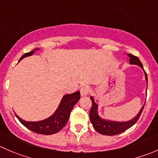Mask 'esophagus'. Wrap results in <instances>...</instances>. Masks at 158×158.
I'll return each mask as SVG.
<instances>
[{
  "instance_id": "esophagus-1",
  "label": "esophagus",
  "mask_w": 158,
  "mask_h": 158,
  "mask_svg": "<svg viewBox=\"0 0 158 158\" xmlns=\"http://www.w3.org/2000/svg\"><path fill=\"white\" fill-rule=\"evenodd\" d=\"M90 91H91V89H90V87L89 86V85H83V86H82L80 88L81 96H87V95L90 93Z\"/></svg>"
}]
</instances>
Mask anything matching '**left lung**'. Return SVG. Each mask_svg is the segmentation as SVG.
<instances>
[{"instance_id": "1", "label": "left lung", "mask_w": 158, "mask_h": 158, "mask_svg": "<svg viewBox=\"0 0 158 158\" xmlns=\"http://www.w3.org/2000/svg\"><path fill=\"white\" fill-rule=\"evenodd\" d=\"M128 57L130 58L129 62L130 64H134V65H137L141 67L143 69V65H142L141 62L140 61L138 57L134 56V55L130 53L128 55ZM145 73V79H146L147 82H148V75H147L146 72ZM90 99L92 100V107L89 112V119L91 121L92 124H93V128L97 131L98 133L103 135H108V136H113L116 135V134H121V133L124 132L127 130L129 129L132 126H134L137 120H139L140 115H141L142 111H143V108H144V105L142 106L141 110H140L138 114L132 119L131 120L127 122H114V121H110V120H102L98 116L97 113V104L94 102L93 98L90 97Z\"/></svg>"}]
</instances>
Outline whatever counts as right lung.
<instances>
[{
	"label": "right lung",
	"instance_id": "1",
	"mask_svg": "<svg viewBox=\"0 0 158 158\" xmlns=\"http://www.w3.org/2000/svg\"><path fill=\"white\" fill-rule=\"evenodd\" d=\"M34 53L33 51L25 53L21 57L20 60L24 57L31 56ZM80 99V93L79 91L73 93L67 94L63 96L59 107L56 110V113L48 117V119L38 122H27L23 120L18 115L15 114L17 118L25 127L36 134H43V135H51L60 131L68 122L69 119L70 113L73 106Z\"/></svg>",
	"mask_w": 158,
	"mask_h": 158
}]
</instances>
